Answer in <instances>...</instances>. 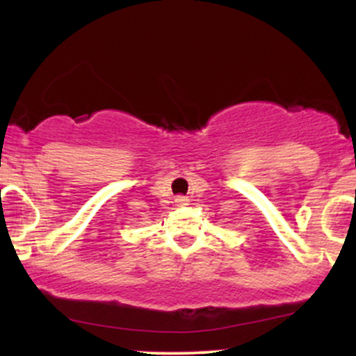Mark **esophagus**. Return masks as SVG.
I'll list each match as a JSON object with an SVG mask.
<instances>
[{"instance_id": "obj_1", "label": "esophagus", "mask_w": 356, "mask_h": 356, "mask_svg": "<svg viewBox=\"0 0 356 356\" xmlns=\"http://www.w3.org/2000/svg\"><path fill=\"white\" fill-rule=\"evenodd\" d=\"M175 204H177V206H187V204H189V199L184 197V195H177V197H175Z\"/></svg>"}]
</instances>
